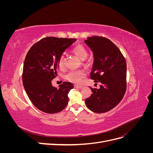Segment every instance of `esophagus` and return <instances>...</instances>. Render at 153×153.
<instances>
[{
  "mask_svg": "<svg viewBox=\"0 0 153 153\" xmlns=\"http://www.w3.org/2000/svg\"><path fill=\"white\" fill-rule=\"evenodd\" d=\"M75 87H76V88H78V89H82L83 87V86H82V85H75Z\"/></svg>",
  "mask_w": 153,
  "mask_h": 153,
  "instance_id": "1",
  "label": "esophagus"
}]
</instances>
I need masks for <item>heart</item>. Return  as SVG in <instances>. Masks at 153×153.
Here are the masks:
<instances>
[{
    "label": "heart",
    "mask_w": 153,
    "mask_h": 153,
    "mask_svg": "<svg viewBox=\"0 0 153 153\" xmlns=\"http://www.w3.org/2000/svg\"><path fill=\"white\" fill-rule=\"evenodd\" d=\"M73 52L76 56L81 60H85L89 54L88 50L82 45H78L73 49ZM58 65L59 69H63L64 68V56L62 55L59 58ZM85 76V73L82 69H77V70H71L69 71L65 75V79L67 80L75 83V84H79L83 78Z\"/></svg>",
    "instance_id": "obj_1"
}]
</instances>
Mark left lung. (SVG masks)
<instances>
[{
    "mask_svg": "<svg viewBox=\"0 0 153 153\" xmlns=\"http://www.w3.org/2000/svg\"><path fill=\"white\" fill-rule=\"evenodd\" d=\"M85 43L94 53L91 78L101 83L100 89L90 87L92 94L85 104L92 112L105 113L121 102L126 92V62L117 46L105 37H89Z\"/></svg>",
    "mask_w": 153,
    "mask_h": 153,
    "instance_id": "8db88e82",
    "label": "left lung"
}]
</instances>
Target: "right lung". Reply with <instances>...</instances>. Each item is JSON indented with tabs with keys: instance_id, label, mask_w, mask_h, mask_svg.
<instances>
[{
	"instance_id": "right-lung-1",
	"label": "right lung",
	"mask_w": 153,
	"mask_h": 153,
	"mask_svg": "<svg viewBox=\"0 0 153 153\" xmlns=\"http://www.w3.org/2000/svg\"><path fill=\"white\" fill-rule=\"evenodd\" d=\"M76 40L46 37L32 45L26 55L23 84L31 102L43 112H59L68 103V94L73 88L72 83L64 82L56 88L52 80L57 76L59 58Z\"/></svg>"
}]
</instances>
